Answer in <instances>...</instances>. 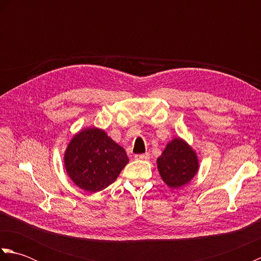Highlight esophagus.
<instances>
[{"label":"esophagus","mask_w":261,"mask_h":261,"mask_svg":"<svg viewBox=\"0 0 261 261\" xmlns=\"http://www.w3.org/2000/svg\"><path fill=\"white\" fill-rule=\"evenodd\" d=\"M149 158H150V154H149L148 152L141 153V154H136L135 156V159H137V160H149Z\"/></svg>","instance_id":"1"}]
</instances>
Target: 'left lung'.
Instances as JSON below:
<instances>
[{"instance_id":"left-lung-1","label":"left lung","mask_w":261,"mask_h":261,"mask_svg":"<svg viewBox=\"0 0 261 261\" xmlns=\"http://www.w3.org/2000/svg\"><path fill=\"white\" fill-rule=\"evenodd\" d=\"M157 167L166 185L179 188L195 177L199 163L195 150L178 137L167 143L162 156L157 159Z\"/></svg>"}]
</instances>
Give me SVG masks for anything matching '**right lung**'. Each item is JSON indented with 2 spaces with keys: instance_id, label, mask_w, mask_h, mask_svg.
Listing matches in <instances>:
<instances>
[{
  "instance_id": "obj_1",
  "label": "right lung",
  "mask_w": 261,
  "mask_h": 261,
  "mask_svg": "<svg viewBox=\"0 0 261 261\" xmlns=\"http://www.w3.org/2000/svg\"><path fill=\"white\" fill-rule=\"evenodd\" d=\"M129 163L123 148L98 127H85L71 138L64 154L66 173L91 193L107 188Z\"/></svg>"
}]
</instances>
